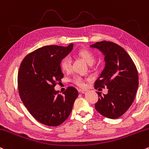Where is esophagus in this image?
Segmentation results:
<instances>
[{"instance_id": "obj_1", "label": "esophagus", "mask_w": 149, "mask_h": 149, "mask_svg": "<svg viewBox=\"0 0 149 149\" xmlns=\"http://www.w3.org/2000/svg\"><path fill=\"white\" fill-rule=\"evenodd\" d=\"M78 91H79V92L81 93H86V92H87L86 90H83V89H79V90H78Z\"/></svg>"}]
</instances>
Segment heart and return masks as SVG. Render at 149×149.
<instances>
[{
  "label": "heart",
  "instance_id": "obj_1",
  "mask_svg": "<svg viewBox=\"0 0 149 149\" xmlns=\"http://www.w3.org/2000/svg\"><path fill=\"white\" fill-rule=\"evenodd\" d=\"M77 56L81 57L83 58L88 64L91 65L94 63L95 61V56L94 53L92 51L88 49L83 48L81 49L78 50L76 52ZM60 68H61L62 71L64 72H68L71 71V61L68 57H64L60 61L59 63ZM72 82L74 83L77 86H80V87H84L85 86V82L84 80L82 77L79 76H74L72 78Z\"/></svg>",
  "mask_w": 149,
  "mask_h": 149
}]
</instances>
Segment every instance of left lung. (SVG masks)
I'll list each match as a JSON object with an SVG mask.
<instances>
[{"instance_id": "1", "label": "left lung", "mask_w": 149, "mask_h": 149, "mask_svg": "<svg viewBox=\"0 0 149 149\" xmlns=\"http://www.w3.org/2000/svg\"><path fill=\"white\" fill-rule=\"evenodd\" d=\"M91 47L104 54L105 68L95 82V88L107 87V94H98L95 109L104 117L117 119L123 115L134 100L139 86L136 67L130 55L120 45L112 42H97Z\"/></svg>"}]
</instances>
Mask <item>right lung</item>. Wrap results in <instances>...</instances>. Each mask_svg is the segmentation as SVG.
<instances>
[{"instance_id": "obj_1", "label": "right lung", "mask_w": 149, "mask_h": 149, "mask_svg": "<svg viewBox=\"0 0 149 149\" xmlns=\"http://www.w3.org/2000/svg\"><path fill=\"white\" fill-rule=\"evenodd\" d=\"M68 47L45 46L22 59L17 74L19 97L32 117L43 125L56 127L71 114L78 92L68 86L63 94L54 90L63 78L60 61L71 52Z\"/></svg>"}]
</instances>
